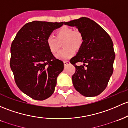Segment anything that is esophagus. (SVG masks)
Here are the masks:
<instances>
[{
    "mask_svg": "<svg viewBox=\"0 0 128 128\" xmlns=\"http://www.w3.org/2000/svg\"><path fill=\"white\" fill-rule=\"evenodd\" d=\"M64 66H67V65H68V64H70V62L68 61V60H65V61H64Z\"/></svg>",
    "mask_w": 128,
    "mask_h": 128,
    "instance_id": "1",
    "label": "esophagus"
}]
</instances>
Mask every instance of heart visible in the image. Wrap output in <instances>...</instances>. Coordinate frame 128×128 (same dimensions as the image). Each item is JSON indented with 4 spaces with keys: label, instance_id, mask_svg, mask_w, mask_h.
Returning a JSON list of instances; mask_svg holds the SVG:
<instances>
[{
    "label": "heart",
    "instance_id": "obj_1",
    "mask_svg": "<svg viewBox=\"0 0 128 128\" xmlns=\"http://www.w3.org/2000/svg\"><path fill=\"white\" fill-rule=\"evenodd\" d=\"M56 37L50 35L47 37L46 43L47 46L52 53L54 54L59 51L63 42V50H60L56 57L60 60H65L70 59L74 55L75 50L82 46L83 42V36L78 30H74L68 26L60 28L56 32Z\"/></svg>",
    "mask_w": 128,
    "mask_h": 128
}]
</instances>
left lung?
<instances>
[{"instance_id":"1","label":"left lung","mask_w":128,"mask_h":128,"mask_svg":"<svg viewBox=\"0 0 128 128\" xmlns=\"http://www.w3.org/2000/svg\"><path fill=\"white\" fill-rule=\"evenodd\" d=\"M64 24L76 27L83 38L77 54L70 60L76 69L72 77L74 88L85 97L98 96L107 88L114 72L115 53L112 38L90 18L83 17ZM78 62L84 66H78Z\"/></svg>"}]
</instances>
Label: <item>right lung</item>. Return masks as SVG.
Returning a JSON list of instances; mask_svg holds the SVG:
<instances>
[{"label": "right lung", "instance_id": "right-lung-1", "mask_svg": "<svg viewBox=\"0 0 128 128\" xmlns=\"http://www.w3.org/2000/svg\"><path fill=\"white\" fill-rule=\"evenodd\" d=\"M64 22L34 21L19 30L11 46L10 68L14 81L32 99L44 100L53 94L64 62L56 59L46 40Z\"/></svg>", "mask_w": 128, "mask_h": 128}]
</instances>
